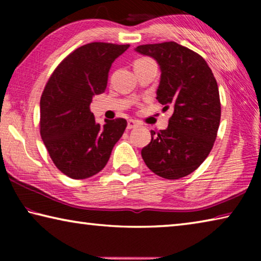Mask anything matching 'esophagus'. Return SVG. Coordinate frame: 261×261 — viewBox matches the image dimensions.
<instances>
[{"label":"esophagus","instance_id":"esophagus-1","mask_svg":"<svg viewBox=\"0 0 261 261\" xmlns=\"http://www.w3.org/2000/svg\"><path fill=\"white\" fill-rule=\"evenodd\" d=\"M136 126H138V123L134 120H129L127 121V125H126V129L127 130H131V129H135Z\"/></svg>","mask_w":261,"mask_h":261}]
</instances>
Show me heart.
Returning a JSON list of instances; mask_svg holds the SVG:
<instances>
[{
  "label": "heart",
  "mask_w": 261,
  "mask_h": 261,
  "mask_svg": "<svg viewBox=\"0 0 261 261\" xmlns=\"http://www.w3.org/2000/svg\"><path fill=\"white\" fill-rule=\"evenodd\" d=\"M144 60H145V59H144Z\"/></svg>",
  "instance_id": "b5f03b06"
}]
</instances>
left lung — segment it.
Wrapping results in <instances>:
<instances>
[{"mask_svg":"<svg viewBox=\"0 0 261 261\" xmlns=\"http://www.w3.org/2000/svg\"><path fill=\"white\" fill-rule=\"evenodd\" d=\"M135 50L156 61L161 71L156 99L163 109H174L166 130L151 131V143L141 149V156L158 176L184 177L213 147L221 117L218 84L200 55L174 41L141 45Z\"/></svg>","mask_w":261,"mask_h":261,"instance_id":"obj_1","label":"left lung"}]
</instances>
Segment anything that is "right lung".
<instances>
[{"mask_svg":"<svg viewBox=\"0 0 261 261\" xmlns=\"http://www.w3.org/2000/svg\"><path fill=\"white\" fill-rule=\"evenodd\" d=\"M130 45L92 42L61 62L40 100V135L55 166L73 179L98 174L107 165L126 121L95 122L90 105L107 87L113 62Z\"/></svg>","mask_w":261,"mask_h":261,"instance_id":"right-lung-1","label":"right lung"}]
</instances>
